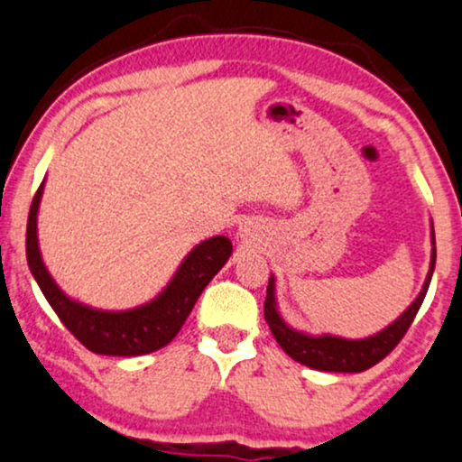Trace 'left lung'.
I'll return each mask as SVG.
<instances>
[{
	"mask_svg": "<svg viewBox=\"0 0 462 462\" xmlns=\"http://www.w3.org/2000/svg\"><path fill=\"white\" fill-rule=\"evenodd\" d=\"M435 243V236H433ZM435 268V247H433V258H430V271L426 277V283L422 291L413 305L407 309L405 313L396 319L394 324H390L386 330L377 332L369 338H360V341H347V338L338 337H307L302 332H296L288 328L283 324V319L279 318L277 309H274V282L271 277L266 288V300H264V318L266 324L271 326L273 337L277 338L279 346L283 347V352L294 358L300 365L311 366L318 371H335V373H360L375 366L379 360H383L393 349L399 346L401 338L405 337V332L410 330V326L422 307V300L429 290L430 277H433Z\"/></svg>",
	"mask_w": 462,
	"mask_h": 462,
	"instance_id": "obj_1",
	"label": "left lung"
}]
</instances>
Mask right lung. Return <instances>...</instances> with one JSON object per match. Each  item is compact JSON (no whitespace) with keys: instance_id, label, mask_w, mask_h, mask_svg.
Wrapping results in <instances>:
<instances>
[{"instance_id":"obj_1","label":"right lung","mask_w":462,"mask_h":462,"mask_svg":"<svg viewBox=\"0 0 462 462\" xmlns=\"http://www.w3.org/2000/svg\"><path fill=\"white\" fill-rule=\"evenodd\" d=\"M40 196H42V185L33 196L27 219L25 247L29 268L61 324L89 352L104 356H143L168 346L177 337L180 326L185 324L198 296L202 294V290L221 271V266L232 254V243L226 236L208 238L185 258L171 285L153 302L121 313L96 311V309L66 299L51 279V274L46 273L36 236Z\"/></svg>"}]
</instances>
